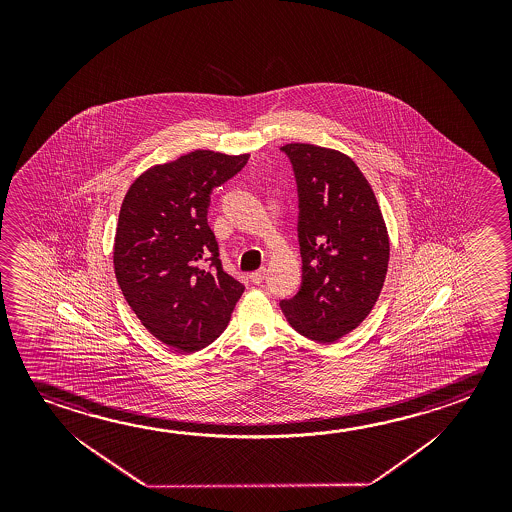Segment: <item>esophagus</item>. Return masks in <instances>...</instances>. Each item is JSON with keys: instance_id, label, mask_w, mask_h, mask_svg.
I'll use <instances>...</instances> for the list:
<instances>
[{"instance_id": "obj_1", "label": "esophagus", "mask_w": 512, "mask_h": 512, "mask_svg": "<svg viewBox=\"0 0 512 512\" xmlns=\"http://www.w3.org/2000/svg\"><path fill=\"white\" fill-rule=\"evenodd\" d=\"M264 277H266V268H260L257 271H253L252 275H250V280H252L253 284H260Z\"/></svg>"}]
</instances>
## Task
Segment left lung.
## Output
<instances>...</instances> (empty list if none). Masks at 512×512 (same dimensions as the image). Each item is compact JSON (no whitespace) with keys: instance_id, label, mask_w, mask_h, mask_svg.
<instances>
[{"instance_id":"8db88e82","label":"left lung","mask_w":512,"mask_h":512,"mask_svg":"<svg viewBox=\"0 0 512 512\" xmlns=\"http://www.w3.org/2000/svg\"><path fill=\"white\" fill-rule=\"evenodd\" d=\"M282 151L298 185L302 285L280 307L289 325L330 344L375 307L389 264V235L366 176L348 155L314 144Z\"/></svg>"}]
</instances>
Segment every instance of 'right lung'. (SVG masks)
I'll return each mask as SVG.
<instances>
[{"label": "right lung", "instance_id": "add662e5", "mask_svg": "<svg viewBox=\"0 0 512 512\" xmlns=\"http://www.w3.org/2000/svg\"><path fill=\"white\" fill-rule=\"evenodd\" d=\"M250 155L194 150L135 178L119 210L114 271L151 336L175 352L209 346L227 328L244 285L219 260L207 223L210 193Z\"/></svg>", "mask_w": 512, "mask_h": 512}]
</instances>
